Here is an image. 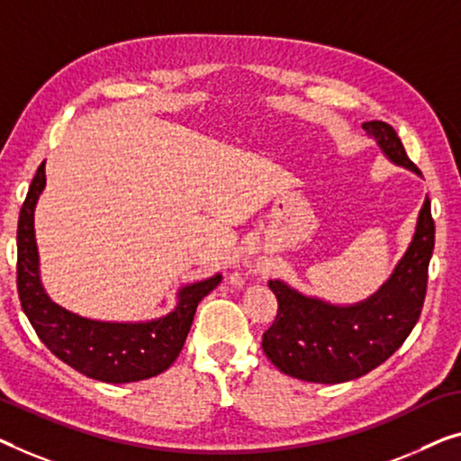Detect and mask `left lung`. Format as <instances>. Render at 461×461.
<instances>
[{
    "instance_id": "obj_1",
    "label": "left lung",
    "mask_w": 461,
    "mask_h": 461,
    "mask_svg": "<svg viewBox=\"0 0 461 461\" xmlns=\"http://www.w3.org/2000/svg\"><path fill=\"white\" fill-rule=\"evenodd\" d=\"M383 153L416 174L400 136L389 123H362ZM435 249V221L427 196L416 233L375 296L354 306L302 296L284 281H269L277 298V314L263 333V352L281 373L308 383H346L370 373L402 346L420 317L429 284V263Z\"/></svg>"
}]
</instances>
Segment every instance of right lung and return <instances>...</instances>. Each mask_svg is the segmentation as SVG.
Segmentation results:
<instances>
[{"mask_svg": "<svg viewBox=\"0 0 461 461\" xmlns=\"http://www.w3.org/2000/svg\"><path fill=\"white\" fill-rule=\"evenodd\" d=\"M45 188V163L39 165L18 217L16 285L23 311L53 356L80 375L103 383H134L167 370L188 338L196 306L221 275L180 290L167 317L149 322H103L78 317L47 296L39 277L34 242V204Z\"/></svg>", "mask_w": 461, "mask_h": 461, "instance_id": "1", "label": "right lung"}]
</instances>
